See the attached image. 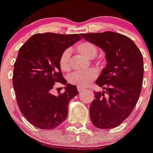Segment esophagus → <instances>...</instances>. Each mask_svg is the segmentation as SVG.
Masks as SVG:
<instances>
[{
    "label": "esophagus",
    "instance_id": "34e87169",
    "mask_svg": "<svg viewBox=\"0 0 153 153\" xmlns=\"http://www.w3.org/2000/svg\"><path fill=\"white\" fill-rule=\"evenodd\" d=\"M77 89H78V91L79 92H82V91H84V88L83 87H80V86H78V87H77Z\"/></svg>",
    "mask_w": 153,
    "mask_h": 153
}]
</instances>
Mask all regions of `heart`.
<instances>
[{
    "mask_svg": "<svg viewBox=\"0 0 153 153\" xmlns=\"http://www.w3.org/2000/svg\"><path fill=\"white\" fill-rule=\"evenodd\" d=\"M76 51L81 55H84L89 59H92L98 54V48L92 43L85 42L80 43L76 46ZM71 50L66 49L61 54L59 59V66L63 72H68L70 69ZM97 77V72L94 69H89L84 72H73L68 77V81L72 85L80 87L87 86L95 80Z\"/></svg>",
    "mask_w": 153,
    "mask_h": 153,
    "instance_id": "heart-1",
    "label": "heart"
}]
</instances>
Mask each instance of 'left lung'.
I'll return each mask as SVG.
<instances>
[{"label":"left lung","mask_w":153,"mask_h":153,"mask_svg":"<svg viewBox=\"0 0 153 153\" xmlns=\"http://www.w3.org/2000/svg\"><path fill=\"white\" fill-rule=\"evenodd\" d=\"M82 36L106 53V67L95 81L104 90L94 93L89 106L91 121L99 129L116 127L129 117L139 98L143 55L130 38L117 32L106 31Z\"/></svg>","instance_id":"1"}]
</instances>
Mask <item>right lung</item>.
Returning <instances> with one entry per match:
<instances>
[{"label":"right lung","instance_id":"obj_1","mask_svg":"<svg viewBox=\"0 0 153 153\" xmlns=\"http://www.w3.org/2000/svg\"><path fill=\"white\" fill-rule=\"evenodd\" d=\"M81 39L78 34L38 33L20 48L14 64L13 87L21 113L35 127L52 129L67 118L69 101L78 92L76 86L67 84L59 59ZM57 82L66 85L65 92L58 97L51 93Z\"/></svg>","mask_w":153,"mask_h":153}]
</instances>
